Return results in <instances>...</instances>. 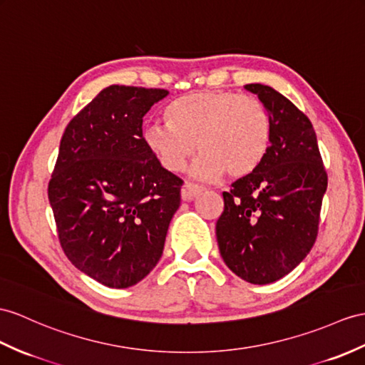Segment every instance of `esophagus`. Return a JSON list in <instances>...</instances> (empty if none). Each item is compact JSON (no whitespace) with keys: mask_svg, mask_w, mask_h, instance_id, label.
Instances as JSON below:
<instances>
[{"mask_svg":"<svg viewBox=\"0 0 365 365\" xmlns=\"http://www.w3.org/2000/svg\"><path fill=\"white\" fill-rule=\"evenodd\" d=\"M204 192L202 185L193 184V182H185L181 189V197L184 201H192L193 198L200 197V195Z\"/></svg>","mask_w":365,"mask_h":365,"instance_id":"esophagus-1","label":"esophagus"}]
</instances>
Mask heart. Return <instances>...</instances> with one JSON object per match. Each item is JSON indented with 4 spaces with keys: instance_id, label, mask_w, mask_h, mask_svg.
Segmentation results:
<instances>
[{
    "instance_id": "heart-1",
    "label": "heart",
    "mask_w": 365,
    "mask_h": 365,
    "mask_svg": "<svg viewBox=\"0 0 365 365\" xmlns=\"http://www.w3.org/2000/svg\"><path fill=\"white\" fill-rule=\"evenodd\" d=\"M165 123L144 130L145 145L165 170L180 172L198 148L192 172L202 180L245 178L268 156L272 119L254 96L234 91H192L167 105Z\"/></svg>"
}]
</instances>
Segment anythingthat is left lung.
<instances>
[{
	"mask_svg": "<svg viewBox=\"0 0 365 365\" xmlns=\"http://www.w3.org/2000/svg\"><path fill=\"white\" fill-rule=\"evenodd\" d=\"M272 119L263 164L223 192L217 221L227 268L254 285L285 277L313 247L328 176L309 119L271 86L250 83Z\"/></svg>",
	"mask_w": 365,
	"mask_h": 365,
	"instance_id": "left-lung-1",
	"label": "left lung"
}]
</instances>
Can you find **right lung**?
Segmentation results:
<instances>
[{
  "instance_id": "obj_1",
  "label": "right lung",
  "mask_w": 365,
  "mask_h": 365,
  "mask_svg": "<svg viewBox=\"0 0 365 365\" xmlns=\"http://www.w3.org/2000/svg\"><path fill=\"white\" fill-rule=\"evenodd\" d=\"M167 94L111 85L71 119L60 140L48 197L61 250L108 288L136 285L155 268L181 204L182 180L142 136V118Z\"/></svg>"
}]
</instances>
